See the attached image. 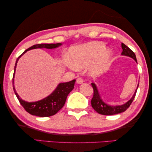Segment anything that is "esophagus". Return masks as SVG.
Here are the masks:
<instances>
[{
  "label": "esophagus",
  "instance_id": "1",
  "mask_svg": "<svg viewBox=\"0 0 152 152\" xmlns=\"http://www.w3.org/2000/svg\"><path fill=\"white\" fill-rule=\"evenodd\" d=\"M83 82V79H82L81 77H78L77 79V83H82Z\"/></svg>",
  "mask_w": 152,
  "mask_h": 152
}]
</instances>
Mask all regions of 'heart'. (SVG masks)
Here are the masks:
<instances>
[{
	"instance_id": "obj_1",
	"label": "heart",
	"mask_w": 152,
	"mask_h": 152,
	"mask_svg": "<svg viewBox=\"0 0 152 152\" xmlns=\"http://www.w3.org/2000/svg\"><path fill=\"white\" fill-rule=\"evenodd\" d=\"M105 45L100 42H90L73 47L70 50L71 68H83L94 63L92 73H99L106 70L109 65L110 53L105 50Z\"/></svg>"
}]
</instances>
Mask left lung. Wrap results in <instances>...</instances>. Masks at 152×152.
<instances>
[{"label": "left lung", "instance_id": "left-lung-1", "mask_svg": "<svg viewBox=\"0 0 152 152\" xmlns=\"http://www.w3.org/2000/svg\"><path fill=\"white\" fill-rule=\"evenodd\" d=\"M121 46H122V48H123L122 54H123V55L130 56L137 62V58H136L135 53H134L128 46H126L125 44H124L123 43H122ZM91 86H92V88L94 89L93 98L91 100V106H92V108L97 112V113L100 114H103V115H114V114L123 113V112H125L126 109L130 106V105L131 104V103L133 102V99L135 97L139 84L137 86V88L136 90L135 91V93H134L133 97L131 98L130 100L128 101L126 104H123V105L116 106H111L104 103L100 98V96L99 95L98 89H97V88L95 84L92 83H91Z\"/></svg>", "mask_w": 152, "mask_h": 152}]
</instances>
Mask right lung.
<instances>
[{
  "label": "right lung",
  "instance_id": "1",
  "mask_svg": "<svg viewBox=\"0 0 152 152\" xmlns=\"http://www.w3.org/2000/svg\"><path fill=\"white\" fill-rule=\"evenodd\" d=\"M61 43L57 44H38L31 46L30 48H27L26 50H25L18 58H17L15 65L14 73L13 77V84H14V76L15 72L17 66V61H19L20 57H21L24 53H26L27 50L31 49L36 48H55L56 47L61 46ZM75 79H73L71 81L66 82V83H60L57 87L56 89L49 96L46 97L42 100L35 102H27L23 100V99L19 98L18 94L15 90V88H13L15 94L17 96V99H19L20 104L23 107L27 113H29L31 115H35L40 116V117H44V116H51L56 114L64 106L65 104L66 97L69 95V94L73 90L75 86Z\"/></svg>",
  "mask_w": 152,
  "mask_h": 152
}]
</instances>
